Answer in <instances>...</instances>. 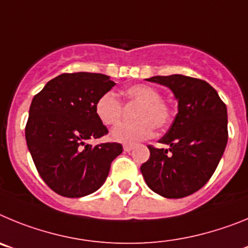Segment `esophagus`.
<instances>
[{
  "mask_svg": "<svg viewBox=\"0 0 248 248\" xmlns=\"http://www.w3.org/2000/svg\"><path fill=\"white\" fill-rule=\"evenodd\" d=\"M123 148H124V151H131V150H133V148H134V146L129 145V144H125V145L123 146Z\"/></svg>",
  "mask_w": 248,
  "mask_h": 248,
  "instance_id": "1",
  "label": "esophagus"
}]
</instances>
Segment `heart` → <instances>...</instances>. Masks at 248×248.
Listing matches in <instances>:
<instances>
[{"label":"heart","instance_id":"1","mask_svg":"<svg viewBox=\"0 0 248 248\" xmlns=\"http://www.w3.org/2000/svg\"><path fill=\"white\" fill-rule=\"evenodd\" d=\"M123 100L137 104L133 118L135 122L123 123L111 130V139L119 143L135 144L148 139L154 126L161 129L170 119V109L164 100L160 99V93L146 84H135L122 91ZM94 110L98 119L104 125H114L122 118L123 107L115 95L110 92L104 93L95 103Z\"/></svg>","mask_w":248,"mask_h":248}]
</instances>
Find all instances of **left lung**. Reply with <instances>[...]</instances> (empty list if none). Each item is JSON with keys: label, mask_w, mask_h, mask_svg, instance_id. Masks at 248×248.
I'll list each match as a JSON object with an SVG mask.
<instances>
[{"label": "left lung", "mask_w": 248, "mask_h": 248, "mask_svg": "<svg viewBox=\"0 0 248 248\" xmlns=\"http://www.w3.org/2000/svg\"><path fill=\"white\" fill-rule=\"evenodd\" d=\"M149 82L171 89L177 114L159 143L149 145L150 157L140 166L146 185L168 199H181L200 190L215 172L226 148L227 109L205 80L183 74L156 76Z\"/></svg>", "instance_id": "left-lung-1"}]
</instances>
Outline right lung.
Instances as JSON below:
<instances>
[{
	"instance_id": "right-lung-1",
	"label": "right lung",
	"mask_w": 248,
	"mask_h": 248,
	"mask_svg": "<svg viewBox=\"0 0 248 248\" xmlns=\"http://www.w3.org/2000/svg\"><path fill=\"white\" fill-rule=\"evenodd\" d=\"M114 85L105 74L63 73L32 99L26 141L38 174L58 195L83 198L97 191L122 154L119 143L85 144L108 134L94 107Z\"/></svg>"
}]
</instances>
